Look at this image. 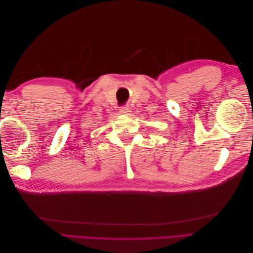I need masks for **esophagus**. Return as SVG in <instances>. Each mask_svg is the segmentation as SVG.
I'll use <instances>...</instances> for the list:
<instances>
[{"label":"esophagus","instance_id":"34e87169","mask_svg":"<svg viewBox=\"0 0 253 253\" xmlns=\"http://www.w3.org/2000/svg\"><path fill=\"white\" fill-rule=\"evenodd\" d=\"M119 112L124 115H127L129 112H131V110H129L128 106H122V108H120Z\"/></svg>","mask_w":253,"mask_h":253}]
</instances>
